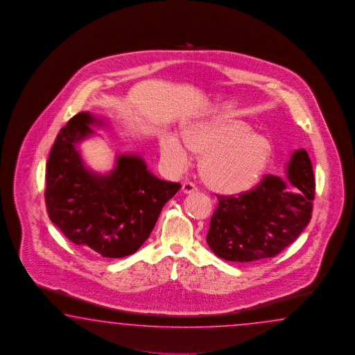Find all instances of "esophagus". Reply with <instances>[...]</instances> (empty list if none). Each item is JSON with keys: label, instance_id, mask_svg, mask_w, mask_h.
Here are the masks:
<instances>
[{"label": "esophagus", "instance_id": "1", "mask_svg": "<svg viewBox=\"0 0 355 355\" xmlns=\"http://www.w3.org/2000/svg\"><path fill=\"white\" fill-rule=\"evenodd\" d=\"M181 190H182L184 194H191V193H196L198 189H196V185L193 182H184Z\"/></svg>", "mask_w": 355, "mask_h": 355}]
</instances>
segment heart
Wrapping results in <instances>:
<instances>
[{"mask_svg":"<svg viewBox=\"0 0 355 355\" xmlns=\"http://www.w3.org/2000/svg\"><path fill=\"white\" fill-rule=\"evenodd\" d=\"M182 141L173 135L159 138L164 166L173 174H180L190 164L189 149L203 155L200 175L204 182L225 194L252 188L272 159L269 138L237 119L214 118L194 123L182 130Z\"/></svg>","mask_w":355,"mask_h":355,"instance_id":"heart-1","label":"heart"}]
</instances>
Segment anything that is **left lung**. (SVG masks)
I'll list each match as a JSON object with an SVG mask.
<instances>
[{
  "instance_id": "obj_1",
  "label": "left lung",
  "mask_w": 355,
  "mask_h": 355,
  "mask_svg": "<svg viewBox=\"0 0 355 355\" xmlns=\"http://www.w3.org/2000/svg\"><path fill=\"white\" fill-rule=\"evenodd\" d=\"M315 188L309 153L297 150L288 162L287 180L266 175L250 191L217 196L218 207L207 234L209 248L236 263L277 257L309 225Z\"/></svg>"
}]
</instances>
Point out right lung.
<instances>
[{
  "label": "right lung",
  "instance_id": "1",
  "mask_svg": "<svg viewBox=\"0 0 355 355\" xmlns=\"http://www.w3.org/2000/svg\"><path fill=\"white\" fill-rule=\"evenodd\" d=\"M103 124L81 112L60 129L46 162V211L72 243L119 259L144 245L181 185L156 178L137 155H118L109 174L85 166L76 144L94 135L90 125Z\"/></svg>",
  "mask_w": 355,
  "mask_h": 355
}]
</instances>
